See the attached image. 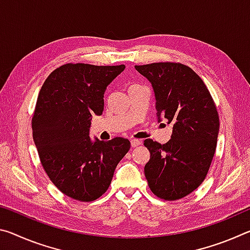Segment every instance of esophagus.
Returning a JSON list of instances; mask_svg holds the SVG:
<instances>
[{"mask_svg": "<svg viewBox=\"0 0 250 250\" xmlns=\"http://www.w3.org/2000/svg\"><path fill=\"white\" fill-rule=\"evenodd\" d=\"M130 143H131V146H132V147H137L138 146L141 145V141L138 140V139H132V140L130 141Z\"/></svg>", "mask_w": 250, "mask_h": 250, "instance_id": "1", "label": "esophagus"}]
</instances>
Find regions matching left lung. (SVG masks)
<instances>
[{
	"mask_svg": "<svg viewBox=\"0 0 250 250\" xmlns=\"http://www.w3.org/2000/svg\"><path fill=\"white\" fill-rule=\"evenodd\" d=\"M149 80L159 122L173 125L166 145L145 140L150 160L145 167L149 188L160 198L175 201L202 184L217 145L219 118L208 89L195 71L180 62L134 66Z\"/></svg>",
	"mask_w": 250,
	"mask_h": 250,
	"instance_id": "1",
	"label": "left lung"
}]
</instances>
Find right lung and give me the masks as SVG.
<instances>
[{"label": "right lung", "instance_id": "add662e5", "mask_svg": "<svg viewBox=\"0 0 250 250\" xmlns=\"http://www.w3.org/2000/svg\"><path fill=\"white\" fill-rule=\"evenodd\" d=\"M125 65L66 64L41 88L32 119L33 139L45 172L65 195L82 202L100 197L111 183L129 140L89 137L92 115L101 116L108 84Z\"/></svg>", "mask_w": 250, "mask_h": 250}]
</instances>
